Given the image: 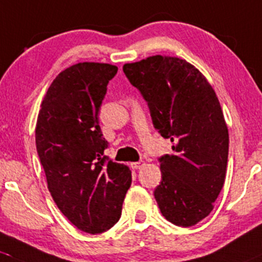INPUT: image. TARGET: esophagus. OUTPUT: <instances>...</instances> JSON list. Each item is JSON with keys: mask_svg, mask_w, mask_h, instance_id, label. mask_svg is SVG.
<instances>
[{"mask_svg": "<svg viewBox=\"0 0 262 262\" xmlns=\"http://www.w3.org/2000/svg\"><path fill=\"white\" fill-rule=\"evenodd\" d=\"M144 165H145L144 161H137V163H132L131 164V166L134 169H141Z\"/></svg>", "mask_w": 262, "mask_h": 262, "instance_id": "obj_1", "label": "esophagus"}]
</instances>
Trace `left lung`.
Here are the masks:
<instances>
[{
    "label": "left lung",
    "mask_w": 262,
    "mask_h": 262,
    "mask_svg": "<svg viewBox=\"0 0 262 262\" xmlns=\"http://www.w3.org/2000/svg\"><path fill=\"white\" fill-rule=\"evenodd\" d=\"M123 72L147 102L156 130L172 142L161 156L155 195L161 214L190 227L212 212L226 179L228 128L215 92L184 59L154 55Z\"/></svg>",
    "instance_id": "1"
}]
</instances>
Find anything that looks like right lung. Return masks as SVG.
<instances>
[{"mask_svg":"<svg viewBox=\"0 0 262 262\" xmlns=\"http://www.w3.org/2000/svg\"><path fill=\"white\" fill-rule=\"evenodd\" d=\"M107 63H78L56 75L40 104L35 141L54 202L78 230L96 234L121 217L131 170L103 155L98 113L117 73Z\"/></svg>","mask_w":262,"mask_h":262,"instance_id":"right-lung-1","label":"right lung"}]
</instances>
